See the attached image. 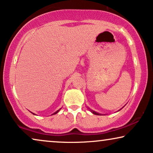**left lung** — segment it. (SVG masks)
Returning a JSON list of instances; mask_svg holds the SVG:
<instances>
[{
    "label": "left lung",
    "mask_w": 153,
    "mask_h": 153,
    "mask_svg": "<svg viewBox=\"0 0 153 153\" xmlns=\"http://www.w3.org/2000/svg\"><path fill=\"white\" fill-rule=\"evenodd\" d=\"M90 109V111H91L93 113V114H95V115H98V116H100V115H102L101 114H99V113H97V112H96V111H93V110H91V108H89Z\"/></svg>",
    "instance_id": "obj_1"
}]
</instances>
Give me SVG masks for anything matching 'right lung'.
<instances>
[{"label": "right lung", "mask_w": 153, "mask_h": 153, "mask_svg": "<svg viewBox=\"0 0 153 153\" xmlns=\"http://www.w3.org/2000/svg\"><path fill=\"white\" fill-rule=\"evenodd\" d=\"M60 110V109L59 110H58V111H56L55 112V113H53V114H52V115H54V114H57V113H58V112H59V111ZM34 114L35 115V114Z\"/></svg>", "instance_id": "obj_1"}]
</instances>
